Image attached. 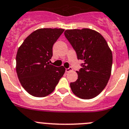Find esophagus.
<instances>
[{
    "label": "esophagus",
    "mask_w": 129,
    "mask_h": 129,
    "mask_svg": "<svg viewBox=\"0 0 129 129\" xmlns=\"http://www.w3.org/2000/svg\"><path fill=\"white\" fill-rule=\"evenodd\" d=\"M72 70V68H71V67H70V68H69V69H66V70H65V72H70V71H71V70Z\"/></svg>",
    "instance_id": "obj_1"
}]
</instances>
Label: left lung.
Wrapping results in <instances>:
<instances>
[{
	"instance_id": "obj_1",
	"label": "left lung",
	"mask_w": 129,
	"mask_h": 129,
	"mask_svg": "<svg viewBox=\"0 0 129 129\" xmlns=\"http://www.w3.org/2000/svg\"><path fill=\"white\" fill-rule=\"evenodd\" d=\"M64 35L78 59L83 61L82 68L76 72L77 80L70 83L71 90L80 99H93L103 91L110 78L112 51L104 37L96 30L70 29L66 30Z\"/></svg>"
}]
</instances>
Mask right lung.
Masks as SVG:
<instances>
[{"label": "right lung", "mask_w": 129, "mask_h": 129, "mask_svg": "<svg viewBox=\"0 0 129 129\" xmlns=\"http://www.w3.org/2000/svg\"><path fill=\"white\" fill-rule=\"evenodd\" d=\"M62 28H39L28 35L17 50L16 72L22 87L36 97L51 94L65 72L61 66L49 64L54 43Z\"/></svg>", "instance_id": "right-lung-1"}]
</instances>
